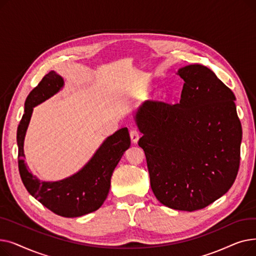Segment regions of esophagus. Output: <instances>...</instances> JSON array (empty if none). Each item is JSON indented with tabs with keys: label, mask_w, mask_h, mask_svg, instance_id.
I'll return each mask as SVG.
<instances>
[{
	"label": "esophagus",
	"mask_w": 256,
	"mask_h": 256,
	"mask_svg": "<svg viewBox=\"0 0 256 256\" xmlns=\"http://www.w3.org/2000/svg\"><path fill=\"white\" fill-rule=\"evenodd\" d=\"M130 139L134 143H137L138 140H139V137H140V132H139V130L136 128H132L130 132Z\"/></svg>",
	"instance_id": "esophagus-1"
}]
</instances>
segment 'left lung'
Segmentation results:
<instances>
[{"mask_svg": "<svg viewBox=\"0 0 256 256\" xmlns=\"http://www.w3.org/2000/svg\"><path fill=\"white\" fill-rule=\"evenodd\" d=\"M178 104L147 100L136 115L150 186L160 204L178 210L204 208L234 184L242 126L234 92L199 64L178 70Z\"/></svg>", "mask_w": 256, "mask_h": 256, "instance_id": "8db88e82", "label": "left lung"}]
</instances>
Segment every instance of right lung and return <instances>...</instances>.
<instances>
[{
  "label": "right lung",
  "mask_w": 256,
  "mask_h": 256,
  "mask_svg": "<svg viewBox=\"0 0 256 256\" xmlns=\"http://www.w3.org/2000/svg\"><path fill=\"white\" fill-rule=\"evenodd\" d=\"M63 86V78L55 72L46 74L30 92L24 102V113L18 128V170L28 192L46 208L65 218L84 216L98 210L111 186V176L124 152L130 145L128 128H120L108 138L90 162L74 176L56 182H40L24 164V139L33 106L54 96Z\"/></svg>",
  "instance_id": "add662e5"
}]
</instances>
